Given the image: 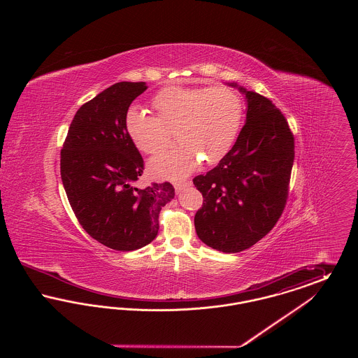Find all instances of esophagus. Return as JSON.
Wrapping results in <instances>:
<instances>
[{
    "label": "esophagus",
    "instance_id": "esophagus-1",
    "mask_svg": "<svg viewBox=\"0 0 358 358\" xmlns=\"http://www.w3.org/2000/svg\"><path fill=\"white\" fill-rule=\"evenodd\" d=\"M187 187H190V181H182V182H176L174 184V189H176L177 193H180L181 190H184Z\"/></svg>",
    "mask_w": 358,
    "mask_h": 358
}]
</instances>
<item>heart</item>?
<instances>
[{"instance_id":"obj_1","label":"heart","mask_w":358,"mask_h":358,"mask_svg":"<svg viewBox=\"0 0 358 358\" xmlns=\"http://www.w3.org/2000/svg\"><path fill=\"white\" fill-rule=\"evenodd\" d=\"M157 115L133 106L124 117L126 133L143 153H161L173 141L181 142L150 161V171L161 178H180L205 165L219 162L234 145L243 118V102L227 87L171 85L153 98Z\"/></svg>"}]
</instances>
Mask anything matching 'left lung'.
<instances>
[{"instance_id": "8db88e82", "label": "left lung", "mask_w": 358, "mask_h": 358, "mask_svg": "<svg viewBox=\"0 0 358 358\" xmlns=\"http://www.w3.org/2000/svg\"><path fill=\"white\" fill-rule=\"evenodd\" d=\"M238 90L248 108L235 145L216 168L193 178L204 199L194 216L197 236L227 254L252 247L275 227L289 197L295 154L289 123L273 101Z\"/></svg>"}]
</instances>
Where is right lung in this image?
<instances>
[{
  "label": "right lung",
  "instance_id": "obj_1",
  "mask_svg": "<svg viewBox=\"0 0 358 358\" xmlns=\"http://www.w3.org/2000/svg\"><path fill=\"white\" fill-rule=\"evenodd\" d=\"M146 90L145 82H120L85 103L60 152L62 181L78 222L91 238L122 252L153 241L159 210L174 197L171 182L136 187L145 166L124 117Z\"/></svg>",
  "mask_w": 358,
  "mask_h": 358
}]
</instances>
